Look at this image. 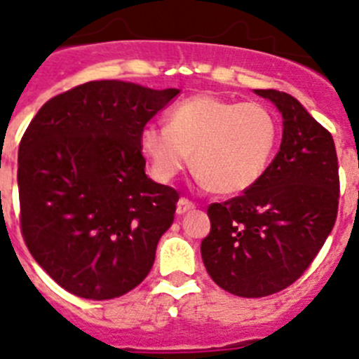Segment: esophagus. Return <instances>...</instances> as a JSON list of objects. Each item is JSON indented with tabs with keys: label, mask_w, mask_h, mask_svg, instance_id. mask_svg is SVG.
<instances>
[{
	"label": "esophagus",
	"mask_w": 359,
	"mask_h": 359,
	"mask_svg": "<svg viewBox=\"0 0 359 359\" xmlns=\"http://www.w3.org/2000/svg\"><path fill=\"white\" fill-rule=\"evenodd\" d=\"M193 209H195V203L191 202V200L180 198L179 202H177V214H186L187 210H193Z\"/></svg>",
	"instance_id": "obj_1"
}]
</instances>
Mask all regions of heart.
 <instances>
[{
	"instance_id": "b5f03b06",
	"label": "heart",
	"mask_w": 359,
	"mask_h": 359,
	"mask_svg": "<svg viewBox=\"0 0 359 359\" xmlns=\"http://www.w3.org/2000/svg\"><path fill=\"white\" fill-rule=\"evenodd\" d=\"M278 143V122L260 102L200 93L175 104L166 127H143L140 147L154 177L170 182L193 161L214 193L250 189L266 172Z\"/></svg>"
}]
</instances>
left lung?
<instances>
[{"label": "left lung", "instance_id": "1", "mask_svg": "<svg viewBox=\"0 0 359 359\" xmlns=\"http://www.w3.org/2000/svg\"><path fill=\"white\" fill-rule=\"evenodd\" d=\"M255 93L283 116L280 152L243 195L210 203V232L202 241L207 273L241 297H266L292 285L333 230L340 196L330 130L289 93Z\"/></svg>", "mask_w": 359, "mask_h": 359}]
</instances>
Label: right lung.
Listing matches in <instances>:
<instances>
[{
  "label": "right lung",
  "instance_id": "1",
  "mask_svg": "<svg viewBox=\"0 0 359 359\" xmlns=\"http://www.w3.org/2000/svg\"><path fill=\"white\" fill-rule=\"evenodd\" d=\"M179 90L90 81L53 97L19 145L21 232L70 294L113 299L152 269L179 193L145 175L140 133Z\"/></svg>",
  "mask_w": 359,
  "mask_h": 359
}]
</instances>
